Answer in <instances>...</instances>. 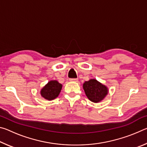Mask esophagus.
<instances>
[{"mask_svg":"<svg viewBox=\"0 0 147 147\" xmlns=\"http://www.w3.org/2000/svg\"><path fill=\"white\" fill-rule=\"evenodd\" d=\"M69 80H71V81L76 82H78V79H77V78H70V79H69Z\"/></svg>","mask_w":147,"mask_h":147,"instance_id":"esophagus-1","label":"esophagus"}]
</instances>
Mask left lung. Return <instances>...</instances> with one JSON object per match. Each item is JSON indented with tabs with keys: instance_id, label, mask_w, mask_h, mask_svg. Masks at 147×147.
Instances as JSON below:
<instances>
[{
	"instance_id": "obj_1",
	"label": "left lung",
	"mask_w": 147,
	"mask_h": 147,
	"mask_svg": "<svg viewBox=\"0 0 147 147\" xmlns=\"http://www.w3.org/2000/svg\"><path fill=\"white\" fill-rule=\"evenodd\" d=\"M83 88L89 100L95 103L102 100L108 93V88L95 79L85 82Z\"/></svg>"
}]
</instances>
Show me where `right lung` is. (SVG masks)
Instances as JSON below:
<instances>
[{"label":"right lung","mask_w":147,"mask_h":147,"mask_svg":"<svg viewBox=\"0 0 147 147\" xmlns=\"http://www.w3.org/2000/svg\"><path fill=\"white\" fill-rule=\"evenodd\" d=\"M62 85L57 80L49 82L40 91L41 95L48 100H52L58 97L61 90Z\"/></svg>","instance_id":"right-lung-1"}]
</instances>
